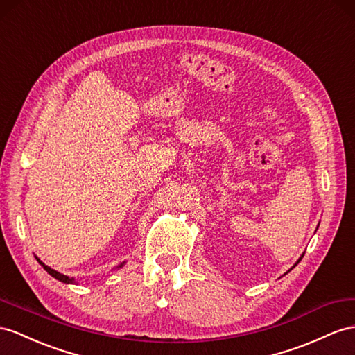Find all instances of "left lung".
Segmentation results:
<instances>
[{"label":"left lung","instance_id":"left-lung-1","mask_svg":"<svg viewBox=\"0 0 355 355\" xmlns=\"http://www.w3.org/2000/svg\"><path fill=\"white\" fill-rule=\"evenodd\" d=\"M303 257H304V255H302V257H300V258H298V261H297V262H295V264H294V267H295V266H297V264H298V262H300V261H302V258H303ZM294 267H291V268H289V270H288V271H291V270H293V268H294ZM288 271H286V272H288ZM286 272H285V275H286Z\"/></svg>","mask_w":355,"mask_h":355}]
</instances>
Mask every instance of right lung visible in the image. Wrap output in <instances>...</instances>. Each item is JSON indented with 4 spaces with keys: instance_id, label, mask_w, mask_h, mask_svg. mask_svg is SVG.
Returning <instances> with one entry per match:
<instances>
[{
    "instance_id": "add662e5",
    "label": "right lung",
    "mask_w": 355,
    "mask_h": 355,
    "mask_svg": "<svg viewBox=\"0 0 355 355\" xmlns=\"http://www.w3.org/2000/svg\"><path fill=\"white\" fill-rule=\"evenodd\" d=\"M35 259H37L39 261V264L44 268V270H46L48 272H49V275L52 276V277H55L57 280H60V282H62V284H67V285H71V284H76V282H75V279L73 277H69V276H66V275H61V272H58L57 270H53V268H51V267H48L46 264H44V262H42L37 257H35ZM124 266V262H123V264L120 266V267H118V268H121Z\"/></svg>"
}]
</instances>
